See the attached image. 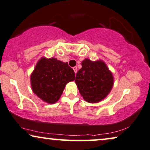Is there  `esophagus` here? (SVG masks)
I'll list each match as a JSON object with an SVG mask.
<instances>
[{
  "instance_id": "esophagus-1",
  "label": "esophagus",
  "mask_w": 150,
  "mask_h": 150,
  "mask_svg": "<svg viewBox=\"0 0 150 150\" xmlns=\"http://www.w3.org/2000/svg\"><path fill=\"white\" fill-rule=\"evenodd\" d=\"M73 70H74V72H75V73L76 74L77 72V67H73Z\"/></svg>"
}]
</instances>
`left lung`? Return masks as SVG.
I'll list each match as a JSON object with an SVG mask.
<instances>
[{
    "label": "left lung",
    "instance_id": "obj_1",
    "mask_svg": "<svg viewBox=\"0 0 150 150\" xmlns=\"http://www.w3.org/2000/svg\"><path fill=\"white\" fill-rule=\"evenodd\" d=\"M75 77V83L87 102L97 103L105 98L113 86V77L102 61L86 59Z\"/></svg>",
    "mask_w": 150,
    "mask_h": 150
}]
</instances>
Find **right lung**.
<instances>
[{"label": "right lung", "instance_id": "1", "mask_svg": "<svg viewBox=\"0 0 150 150\" xmlns=\"http://www.w3.org/2000/svg\"><path fill=\"white\" fill-rule=\"evenodd\" d=\"M75 79V72L68 63L55 58L42 57L31 75L33 93L45 102L54 103L59 99L65 86Z\"/></svg>", "mask_w": 150, "mask_h": 150}]
</instances>
